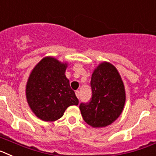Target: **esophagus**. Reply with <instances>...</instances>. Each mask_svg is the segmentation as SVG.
<instances>
[{
  "label": "esophagus",
  "instance_id": "esophagus-1",
  "mask_svg": "<svg viewBox=\"0 0 156 156\" xmlns=\"http://www.w3.org/2000/svg\"><path fill=\"white\" fill-rule=\"evenodd\" d=\"M75 94H76L77 97L79 99L80 98V91L79 90H77V91H75Z\"/></svg>",
  "mask_w": 156,
  "mask_h": 156
}]
</instances>
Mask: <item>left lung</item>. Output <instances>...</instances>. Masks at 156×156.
<instances>
[{"mask_svg":"<svg viewBox=\"0 0 156 156\" xmlns=\"http://www.w3.org/2000/svg\"><path fill=\"white\" fill-rule=\"evenodd\" d=\"M92 97L81 103L80 111L84 121L93 127H105L118 119L124 108V85L113 65L104 62L92 74Z\"/></svg>","mask_w":156,"mask_h":156,"instance_id":"8db88e82","label":"left lung"}]
</instances>
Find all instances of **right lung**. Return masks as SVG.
I'll return each mask as SVG.
<instances>
[{
  "instance_id": "1",
  "label": "right lung",
  "mask_w": 156,
  "mask_h": 156,
  "mask_svg": "<svg viewBox=\"0 0 156 156\" xmlns=\"http://www.w3.org/2000/svg\"><path fill=\"white\" fill-rule=\"evenodd\" d=\"M67 63L45 57L32 70L27 84V99L37 117L46 122L55 121L78 99L65 75Z\"/></svg>"
}]
</instances>
